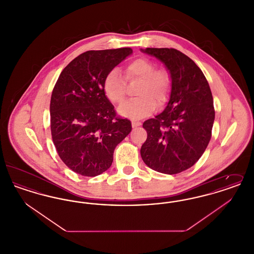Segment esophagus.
Masks as SVG:
<instances>
[{"mask_svg":"<svg viewBox=\"0 0 254 254\" xmlns=\"http://www.w3.org/2000/svg\"><path fill=\"white\" fill-rule=\"evenodd\" d=\"M131 125H132V127H137L141 126V123L138 121H132L131 122Z\"/></svg>","mask_w":254,"mask_h":254,"instance_id":"obj_1","label":"esophagus"}]
</instances>
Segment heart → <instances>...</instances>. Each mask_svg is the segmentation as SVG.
I'll return each instance as SVG.
<instances>
[{"label": "heart", "mask_w": 254, "mask_h": 254, "mask_svg": "<svg viewBox=\"0 0 254 254\" xmlns=\"http://www.w3.org/2000/svg\"><path fill=\"white\" fill-rule=\"evenodd\" d=\"M125 77L127 82H137L135 95L119 108V113L127 118L141 119L149 115L156 108L169 101L172 79L169 69L156 66V63L145 57H139L125 66ZM104 92L115 105L122 104L127 97V82L117 68L109 71L104 80Z\"/></svg>", "instance_id": "heart-1"}]
</instances>
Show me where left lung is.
<instances>
[{
	"label": "left lung",
	"mask_w": 254,
	"mask_h": 254,
	"mask_svg": "<svg viewBox=\"0 0 254 254\" xmlns=\"http://www.w3.org/2000/svg\"><path fill=\"white\" fill-rule=\"evenodd\" d=\"M142 51L166 64L172 87L165 110L143 124L147 138L141 156L150 169L177 174L191 168L210 141L215 117L211 90L204 73L181 51L150 48Z\"/></svg>",
	"instance_id": "1"
}]
</instances>
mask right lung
I'll return each mask as SVG.
<instances>
[{
  "mask_svg": "<svg viewBox=\"0 0 254 254\" xmlns=\"http://www.w3.org/2000/svg\"><path fill=\"white\" fill-rule=\"evenodd\" d=\"M130 48L88 50L61 72L50 100V129L61 160L74 172L94 177L110 168L116 145L131 131L104 92L107 74Z\"/></svg>",
  "mask_w": 254,
  "mask_h": 254,
  "instance_id": "add662e5",
  "label": "right lung"
}]
</instances>
